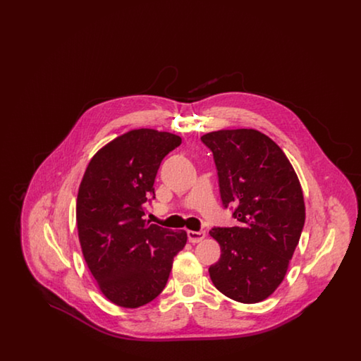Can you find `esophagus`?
I'll return each mask as SVG.
<instances>
[{
	"mask_svg": "<svg viewBox=\"0 0 361 361\" xmlns=\"http://www.w3.org/2000/svg\"><path fill=\"white\" fill-rule=\"evenodd\" d=\"M187 234H188V240L190 243H199V242L204 240V237H206V231H192V230H189Z\"/></svg>",
	"mask_w": 361,
	"mask_h": 361,
	"instance_id": "34e87169",
	"label": "esophagus"
}]
</instances>
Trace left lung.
<instances>
[{"mask_svg": "<svg viewBox=\"0 0 361 361\" xmlns=\"http://www.w3.org/2000/svg\"><path fill=\"white\" fill-rule=\"evenodd\" d=\"M212 152L224 208L235 206L234 227H214L221 258L208 272L230 299L257 303L283 281L305 226L303 192L275 142L252 128L200 137Z\"/></svg>", "mask_w": 361, "mask_h": 361, "instance_id": "left-lung-1", "label": "left lung"}]
</instances>
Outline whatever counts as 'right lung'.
<instances>
[{
	"mask_svg": "<svg viewBox=\"0 0 361 361\" xmlns=\"http://www.w3.org/2000/svg\"><path fill=\"white\" fill-rule=\"evenodd\" d=\"M181 137L150 128L114 139L90 159L77 196V228L82 255L100 290L112 303L137 309L166 286L173 258L187 243L172 231L145 221L155 199L162 159Z\"/></svg>",
	"mask_w": 361,
	"mask_h": 361,
	"instance_id": "right-lung-1",
	"label": "right lung"
}]
</instances>
